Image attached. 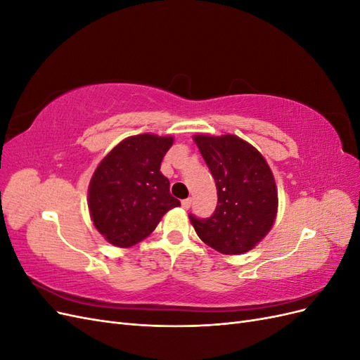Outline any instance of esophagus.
<instances>
[{
    "mask_svg": "<svg viewBox=\"0 0 360 360\" xmlns=\"http://www.w3.org/2000/svg\"><path fill=\"white\" fill-rule=\"evenodd\" d=\"M191 204H192V200H191V198H186V200L181 201V207H183L184 210H188L189 207H191Z\"/></svg>",
    "mask_w": 360,
    "mask_h": 360,
    "instance_id": "obj_1",
    "label": "esophagus"
}]
</instances>
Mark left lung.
<instances>
[{
    "instance_id": "8db88e82",
    "label": "left lung",
    "mask_w": 360,
    "mask_h": 360,
    "mask_svg": "<svg viewBox=\"0 0 360 360\" xmlns=\"http://www.w3.org/2000/svg\"><path fill=\"white\" fill-rule=\"evenodd\" d=\"M193 139L217 189V205L210 217L189 214L195 231L217 252H248L275 222L278 192L274 174L266 159L236 135H197Z\"/></svg>"
}]
</instances>
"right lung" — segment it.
<instances>
[{
	"label": "right lung",
	"mask_w": 360,
	"mask_h": 360,
	"mask_svg": "<svg viewBox=\"0 0 360 360\" xmlns=\"http://www.w3.org/2000/svg\"><path fill=\"white\" fill-rule=\"evenodd\" d=\"M171 136L136 135L112 148L94 171L89 207L94 226L108 242L129 248L153 233L162 216L180 201L160 172Z\"/></svg>",
	"instance_id": "obj_1"
}]
</instances>
